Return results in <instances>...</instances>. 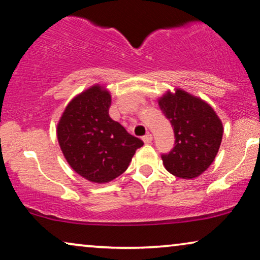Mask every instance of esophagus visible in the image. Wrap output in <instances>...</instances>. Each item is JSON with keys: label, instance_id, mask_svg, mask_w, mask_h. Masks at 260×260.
Masks as SVG:
<instances>
[{"label": "esophagus", "instance_id": "obj_1", "mask_svg": "<svg viewBox=\"0 0 260 260\" xmlns=\"http://www.w3.org/2000/svg\"><path fill=\"white\" fill-rule=\"evenodd\" d=\"M142 139H143V142L145 143V144H150V143L152 142V135L151 134H146L145 136L142 137Z\"/></svg>", "mask_w": 260, "mask_h": 260}]
</instances>
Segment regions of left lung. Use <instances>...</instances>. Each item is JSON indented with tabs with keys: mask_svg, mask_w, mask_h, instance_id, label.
Masks as SVG:
<instances>
[{
	"mask_svg": "<svg viewBox=\"0 0 260 260\" xmlns=\"http://www.w3.org/2000/svg\"><path fill=\"white\" fill-rule=\"evenodd\" d=\"M158 104L175 131V148L161 156L165 169L176 177L192 179L213 163L224 126L211 105L201 97L175 88L158 97Z\"/></svg>",
	"mask_w": 260,
	"mask_h": 260,
	"instance_id": "obj_1",
	"label": "left lung"
}]
</instances>
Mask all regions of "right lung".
Segmentation results:
<instances>
[{"mask_svg": "<svg viewBox=\"0 0 260 260\" xmlns=\"http://www.w3.org/2000/svg\"><path fill=\"white\" fill-rule=\"evenodd\" d=\"M110 105L107 86L93 84L68 103L56 127L68 164L91 183L105 184L117 178L144 144L109 116Z\"/></svg>", "mask_w": 260, "mask_h": 260, "instance_id": "obj_1", "label": "right lung"}]
</instances>
